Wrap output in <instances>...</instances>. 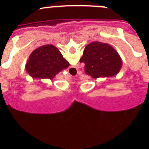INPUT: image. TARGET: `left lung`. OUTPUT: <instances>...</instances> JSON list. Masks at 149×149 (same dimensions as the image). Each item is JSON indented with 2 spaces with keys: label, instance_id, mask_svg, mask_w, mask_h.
<instances>
[{
  "label": "left lung",
  "instance_id": "obj_1",
  "mask_svg": "<svg viewBox=\"0 0 149 149\" xmlns=\"http://www.w3.org/2000/svg\"><path fill=\"white\" fill-rule=\"evenodd\" d=\"M80 62L85 64L86 74L94 79L116 76L123 65L116 49L100 42H93L86 46Z\"/></svg>",
  "mask_w": 149,
  "mask_h": 149
}]
</instances>
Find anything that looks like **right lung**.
I'll use <instances>...</instances> for the list:
<instances>
[{"label":"right lung","instance_id":"right-lung-1","mask_svg":"<svg viewBox=\"0 0 149 149\" xmlns=\"http://www.w3.org/2000/svg\"><path fill=\"white\" fill-rule=\"evenodd\" d=\"M69 65L56 47L45 45L31 52L26 64V70L33 79L52 80L55 75L67 68Z\"/></svg>","mask_w":149,"mask_h":149}]
</instances>
